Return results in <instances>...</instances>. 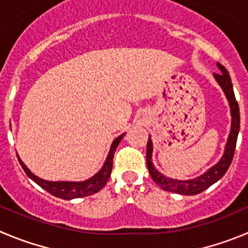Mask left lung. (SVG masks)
<instances>
[{
    "mask_svg": "<svg viewBox=\"0 0 248 248\" xmlns=\"http://www.w3.org/2000/svg\"><path fill=\"white\" fill-rule=\"evenodd\" d=\"M218 68L220 69V73L217 75L214 73V79L218 82L220 88L223 89L224 94H225L226 99L229 101V106H230V113H231V127L230 133H229L228 142L225 144V149H224V154L219 161L212 168L208 169L205 172H203L200 176L194 177V179L189 180H176L171 179V177L165 176L161 172H159L152 161L153 156V142L148 140L147 143V165L148 170L150 172V176L153 177L154 182L161 187L163 189L169 192H175L179 194H185V196H193V194H198L207 189L208 187L212 186L217 181L221 179L228 171L229 166H230L231 161L233 158V153H235L236 140H237V136H239L240 131V108L239 104L235 99V94H233L232 83H231V78L229 72L226 71L225 67L218 62L217 63Z\"/></svg>",
    "mask_w": 248,
    "mask_h": 248,
    "instance_id": "left-lung-1",
    "label": "left lung"
}]
</instances>
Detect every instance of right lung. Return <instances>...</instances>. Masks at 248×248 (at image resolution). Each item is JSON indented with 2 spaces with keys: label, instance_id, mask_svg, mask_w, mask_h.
<instances>
[{
  "label": "right lung",
  "instance_id": "right-lung-1",
  "mask_svg": "<svg viewBox=\"0 0 248 248\" xmlns=\"http://www.w3.org/2000/svg\"><path fill=\"white\" fill-rule=\"evenodd\" d=\"M124 136V133H122L121 136H119V137L113 140V142L111 143L110 150H108V156H106V160L105 163H104L103 168H101L94 176L89 177V179L84 180V181H47V180L40 179V177L34 175V173L27 168V165L20 160L18 154L17 156L20 165H22L23 170H24L25 173L28 175V177L33 180V181L35 182L36 185H39L41 188L47 191L48 193H51L52 196H55V197L68 201L75 200V198L87 197V196H90V194L96 193V192H99L104 186H105L108 177H110L111 175V170H112V160L113 155H115V150H116L117 145L121 142Z\"/></svg>",
  "mask_w": 248,
  "mask_h": 248
}]
</instances>
